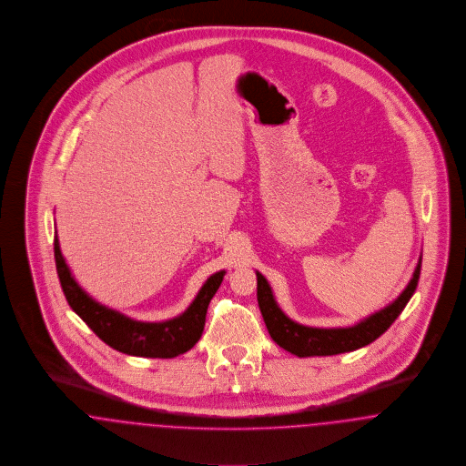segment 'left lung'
<instances>
[{"label": "left lung", "instance_id": "1", "mask_svg": "<svg viewBox=\"0 0 466 466\" xmlns=\"http://www.w3.org/2000/svg\"><path fill=\"white\" fill-rule=\"evenodd\" d=\"M420 261L422 254L417 261L414 275L403 293L400 294L392 303L384 307L382 310L368 316L361 322L347 328H312L298 324L288 318L277 305L268 280L256 271L258 275V303L259 310L268 328L269 337L273 342L286 349L298 358L309 356H333L350 352L361 349L368 343L377 340L388 328L391 326L396 318L401 314L412 294L416 293L419 275H420Z\"/></svg>", "mask_w": 466, "mask_h": 466}]
</instances>
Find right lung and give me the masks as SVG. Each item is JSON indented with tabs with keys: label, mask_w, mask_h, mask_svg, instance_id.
Masks as SVG:
<instances>
[{
	"label": "right lung",
	"mask_w": 466,
	"mask_h": 466,
	"mask_svg": "<svg viewBox=\"0 0 466 466\" xmlns=\"http://www.w3.org/2000/svg\"><path fill=\"white\" fill-rule=\"evenodd\" d=\"M54 258L63 293L75 314L106 345L140 358H175L193 349L203 333L208 303L226 273L221 269L210 275L184 314L163 322H144L101 305L76 284L61 254L57 235L54 237Z\"/></svg>",
	"instance_id": "add662e5"
}]
</instances>
